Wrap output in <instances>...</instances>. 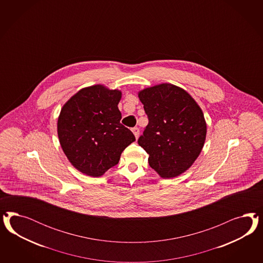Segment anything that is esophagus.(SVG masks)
I'll return each mask as SVG.
<instances>
[{"instance_id":"obj_1","label":"esophagus","mask_w":263,"mask_h":263,"mask_svg":"<svg viewBox=\"0 0 263 263\" xmlns=\"http://www.w3.org/2000/svg\"><path fill=\"white\" fill-rule=\"evenodd\" d=\"M132 132H133V134L135 135L136 139H138L139 134H140V129L138 127L132 128Z\"/></svg>"}]
</instances>
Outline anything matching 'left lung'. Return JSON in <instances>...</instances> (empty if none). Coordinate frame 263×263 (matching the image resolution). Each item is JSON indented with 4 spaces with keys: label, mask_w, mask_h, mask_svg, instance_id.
<instances>
[{
    "label": "left lung",
    "mask_w": 263,
    "mask_h": 263,
    "mask_svg": "<svg viewBox=\"0 0 263 263\" xmlns=\"http://www.w3.org/2000/svg\"><path fill=\"white\" fill-rule=\"evenodd\" d=\"M148 124L138 143L163 178L181 175L199 157L206 137L203 112L186 90L160 84L139 92Z\"/></svg>",
    "instance_id": "left-lung-1"
}]
</instances>
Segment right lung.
Returning a JSON list of instances; mask_svg holds the SVG:
<instances>
[{"label":"right lung","instance_id":"add662e5","mask_svg":"<svg viewBox=\"0 0 263 263\" xmlns=\"http://www.w3.org/2000/svg\"><path fill=\"white\" fill-rule=\"evenodd\" d=\"M120 90L96 85L82 88L62 108L58 119L61 146L72 166L85 175H104L135 141L120 123Z\"/></svg>","mask_w":263,"mask_h":263}]
</instances>
